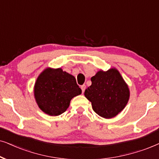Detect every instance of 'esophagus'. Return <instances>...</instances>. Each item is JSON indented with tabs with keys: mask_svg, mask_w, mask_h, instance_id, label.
<instances>
[{
	"mask_svg": "<svg viewBox=\"0 0 159 159\" xmlns=\"http://www.w3.org/2000/svg\"><path fill=\"white\" fill-rule=\"evenodd\" d=\"M81 90H82V92H84V91H85V89H86V85L85 84H84V85H82L81 86Z\"/></svg>",
	"mask_w": 159,
	"mask_h": 159,
	"instance_id": "esophagus-1",
	"label": "esophagus"
}]
</instances>
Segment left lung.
<instances>
[{
    "label": "left lung",
    "instance_id": "8db88e82",
    "mask_svg": "<svg viewBox=\"0 0 159 159\" xmlns=\"http://www.w3.org/2000/svg\"><path fill=\"white\" fill-rule=\"evenodd\" d=\"M92 85L84 95L92 102L95 113L104 118H112L120 113L129 99L127 84L115 67L100 70L91 78Z\"/></svg>",
    "mask_w": 159,
    "mask_h": 159
}]
</instances>
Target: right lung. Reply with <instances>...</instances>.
<instances>
[{"instance_id": "obj_1", "label": "right lung", "mask_w": 159, "mask_h": 159, "mask_svg": "<svg viewBox=\"0 0 159 159\" xmlns=\"http://www.w3.org/2000/svg\"><path fill=\"white\" fill-rule=\"evenodd\" d=\"M33 92L39 108L47 115L57 116L66 111L71 99L82 91L73 75L62 68L47 67L37 78Z\"/></svg>"}]
</instances>
